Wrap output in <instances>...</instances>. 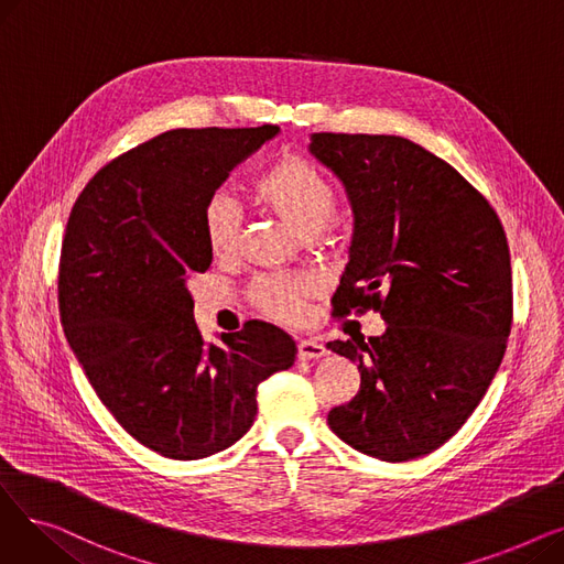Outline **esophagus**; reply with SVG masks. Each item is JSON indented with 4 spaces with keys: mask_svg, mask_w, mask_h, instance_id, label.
Instances as JSON below:
<instances>
[{
    "mask_svg": "<svg viewBox=\"0 0 564 564\" xmlns=\"http://www.w3.org/2000/svg\"><path fill=\"white\" fill-rule=\"evenodd\" d=\"M324 354H327V347H324L322 343L317 340H311V338H304L297 343V357L302 361H308V359H322Z\"/></svg>",
    "mask_w": 564,
    "mask_h": 564,
    "instance_id": "1",
    "label": "esophagus"
}]
</instances>
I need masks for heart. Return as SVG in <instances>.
<instances>
[{"label":"heart","instance_id":"b5f03b06","mask_svg":"<svg viewBox=\"0 0 564 564\" xmlns=\"http://www.w3.org/2000/svg\"><path fill=\"white\" fill-rule=\"evenodd\" d=\"M251 196L264 213L279 217L302 240H311L327 228L338 205L329 177L297 155L279 158L253 183ZM203 232L215 258L230 260L235 256L240 245V217L226 196L207 200ZM313 292V281L304 276H262L253 281L249 297L264 315L281 322H297L304 302Z\"/></svg>","mask_w":564,"mask_h":564}]
</instances>
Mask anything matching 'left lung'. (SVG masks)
I'll list each match as a JSON object with an SVG mask.
<instances>
[{
  "mask_svg": "<svg viewBox=\"0 0 564 564\" xmlns=\"http://www.w3.org/2000/svg\"><path fill=\"white\" fill-rule=\"evenodd\" d=\"M308 153L343 183L354 215L334 313L375 308L387 322L368 343H329L361 372L329 427L383 462L423 457L466 423L506 354V230L476 187L409 139L315 132Z\"/></svg>",
  "mask_w": 564,
  "mask_h": 564,
  "instance_id": "1",
  "label": "left lung"
}]
</instances>
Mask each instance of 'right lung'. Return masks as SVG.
<instances>
[{"instance_id": "1", "label": "right lung", "mask_w": 564, "mask_h": 564, "mask_svg": "<svg viewBox=\"0 0 564 564\" xmlns=\"http://www.w3.org/2000/svg\"><path fill=\"white\" fill-rule=\"evenodd\" d=\"M279 126L171 130L100 169L68 217L58 264L64 334L121 427L169 459L240 441L258 383L297 345L274 324L205 343L187 281L213 262L203 210L228 173Z\"/></svg>"}]
</instances>
